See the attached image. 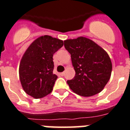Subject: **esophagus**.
I'll return each mask as SVG.
<instances>
[{
	"mask_svg": "<svg viewBox=\"0 0 130 130\" xmlns=\"http://www.w3.org/2000/svg\"><path fill=\"white\" fill-rule=\"evenodd\" d=\"M64 75H65V73H64V72H63V73H60V75H61V76H64Z\"/></svg>",
	"mask_w": 130,
	"mask_h": 130,
	"instance_id": "esophagus-1",
	"label": "esophagus"
}]
</instances>
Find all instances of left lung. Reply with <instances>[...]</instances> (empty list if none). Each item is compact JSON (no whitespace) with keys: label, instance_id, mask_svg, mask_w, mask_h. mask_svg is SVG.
<instances>
[{"label":"left lung","instance_id":"obj_1","mask_svg":"<svg viewBox=\"0 0 130 130\" xmlns=\"http://www.w3.org/2000/svg\"><path fill=\"white\" fill-rule=\"evenodd\" d=\"M71 54L75 75L67 83L74 92L83 96L99 93L110 80L112 65L105 50L89 38L78 37L64 41Z\"/></svg>","mask_w":130,"mask_h":130}]
</instances>
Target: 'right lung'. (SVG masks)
Listing matches in <instances>:
<instances>
[{"instance_id":"obj_1","label":"right lung","mask_w":130,"mask_h":130,"mask_svg":"<svg viewBox=\"0 0 130 130\" xmlns=\"http://www.w3.org/2000/svg\"><path fill=\"white\" fill-rule=\"evenodd\" d=\"M63 45V41L43 36L32 42L23 55L19 77L26 93L41 99L51 93L57 76L53 73V54Z\"/></svg>"}]
</instances>
